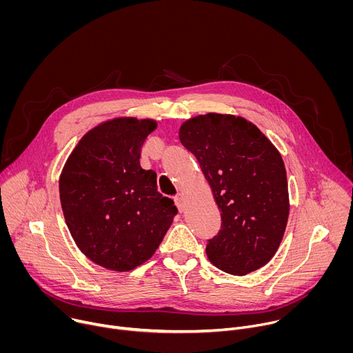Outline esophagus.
<instances>
[{
  "label": "esophagus",
  "mask_w": 353,
  "mask_h": 353,
  "mask_svg": "<svg viewBox=\"0 0 353 353\" xmlns=\"http://www.w3.org/2000/svg\"><path fill=\"white\" fill-rule=\"evenodd\" d=\"M174 203H176V207L179 208V211H180V212H183V211L185 210V204H184V201H183L181 194H177V195L174 196Z\"/></svg>",
  "instance_id": "1"
}]
</instances>
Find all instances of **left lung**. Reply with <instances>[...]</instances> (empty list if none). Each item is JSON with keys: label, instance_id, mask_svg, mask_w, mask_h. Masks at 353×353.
I'll return each instance as SVG.
<instances>
[{"label": "left lung", "instance_id": "1", "mask_svg": "<svg viewBox=\"0 0 353 353\" xmlns=\"http://www.w3.org/2000/svg\"><path fill=\"white\" fill-rule=\"evenodd\" d=\"M179 135L221 210V230L207 244L210 261L239 276L261 268L276 253L288 223L282 157L254 124L236 116L192 117Z\"/></svg>", "mask_w": 353, "mask_h": 353}]
</instances>
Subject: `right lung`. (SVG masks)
Listing matches in <instances>:
<instances>
[{"label":"right lung","instance_id":"obj_1","mask_svg":"<svg viewBox=\"0 0 353 353\" xmlns=\"http://www.w3.org/2000/svg\"><path fill=\"white\" fill-rule=\"evenodd\" d=\"M154 120L117 119L90 130L60 177L67 226L82 253L113 271H130L154 256L177 208L139 165Z\"/></svg>","mask_w":353,"mask_h":353}]
</instances>
